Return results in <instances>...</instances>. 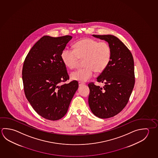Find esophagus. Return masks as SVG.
<instances>
[{"mask_svg": "<svg viewBox=\"0 0 158 158\" xmlns=\"http://www.w3.org/2000/svg\"><path fill=\"white\" fill-rule=\"evenodd\" d=\"M85 84L84 83H82V82H80V81H79V85L80 86H82L83 85H84Z\"/></svg>", "mask_w": 158, "mask_h": 158, "instance_id": "obj_1", "label": "esophagus"}]
</instances>
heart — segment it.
<instances>
[{
    "label": "heart",
    "mask_w": 158,
    "mask_h": 158,
    "mask_svg": "<svg viewBox=\"0 0 158 158\" xmlns=\"http://www.w3.org/2000/svg\"><path fill=\"white\" fill-rule=\"evenodd\" d=\"M111 49L105 41L86 38L77 42L74 49L65 48L62 51L61 58L64 64L69 69H74L79 59H84L83 69L75 70L71 74L73 80L86 81L97 73L103 72L110 63Z\"/></svg>",
    "instance_id": "b5f03b06"
}]
</instances>
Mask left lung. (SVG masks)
I'll use <instances>...</instances> for the list:
<instances>
[{
    "label": "left lung",
    "mask_w": 158,
    "mask_h": 158,
    "mask_svg": "<svg viewBox=\"0 0 158 158\" xmlns=\"http://www.w3.org/2000/svg\"><path fill=\"white\" fill-rule=\"evenodd\" d=\"M108 42L111 49L109 64L98 77L103 87L89 83L88 102L92 113L100 118L115 116L125 107L135 84L134 63L132 54L126 45L111 35H93Z\"/></svg>",
    "instance_id": "1"
}]
</instances>
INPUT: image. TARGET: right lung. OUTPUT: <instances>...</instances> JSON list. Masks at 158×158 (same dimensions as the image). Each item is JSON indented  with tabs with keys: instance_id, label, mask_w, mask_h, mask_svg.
<instances>
[{
	"instance_id": "obj_1",
	"label": "right lung",
	"mask_w": 158,
	"mask_h": 158,
	"mask_svg": "<svg viewBox=\"0 0 158 158\" xmlns=\"http://www.w3.org/2000/svg\"><path fill=\"white\" fill-rule=\"evenodd\" d=\"M72 38L70 35L44 36L36 42L25 58L22 78L25 97L34 110L45 119L57 120L67 114L79 86L69 79L62 51Z\"/></svg>"
}]
</instances>
